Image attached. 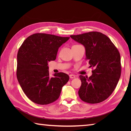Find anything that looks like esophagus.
I'll list each match as a JSON object with an SVG mask.
<instances>
[{
  "instance_id": "obj_1",
  "label": "esophagus",
  "mask_w": 131,
  "mask_h": 131,
  "mask_svg": "<svg viewBox=\"0 0 131 131\" xmlns=\"http://www.w3.org/2000/svg\"><path fill=\"white\" fill-rule=\"evenodd\" d=\"M69 77H70V79H74L75 78V75H73V74H70V75H69Z\"/></svg>"
}]
</instances>
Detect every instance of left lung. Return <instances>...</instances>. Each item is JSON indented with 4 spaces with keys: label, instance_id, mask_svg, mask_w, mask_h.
<instances>
[{
    "label": "left lung",
    "instance_id": "left-lung-1",
    "mask_svg": "<svg viewBox=\"0 0 131 131\" xmlns=\"http://www.w3.org/2000/svg\"><path fill=\"white\" fill-rule=\"evenodd\" d=\"M85 48L86 60L94 69L90 77L80 75L82 82L78 94L80 99L97 104L107 99L114 91L121 75V56L106 35L92 31L70 35Z\"/></svg>",
    "mask_w": 131,
    "mask_h": 131
}]
</instances>
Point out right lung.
<instances>
[{
    "label": "right lung",
    "mask_w": 131,
    "mask_h": 131,
    "mask_svg": "<svg viewBox=\"0 0 131 131\" xmlns=\"http://www.w3.org/2000/svg\"><path fill=\"white\" fill-rule=\"evenodd\" d=\"M70 37L37 33L27 37L17 53V78L22 90L35 104L47 105L59 98L68 74L55 73L50 78L48 63L54 61L59 47Z\"/></svg>",
    "instance_id": "right-lung-1"
}]
</instances>
